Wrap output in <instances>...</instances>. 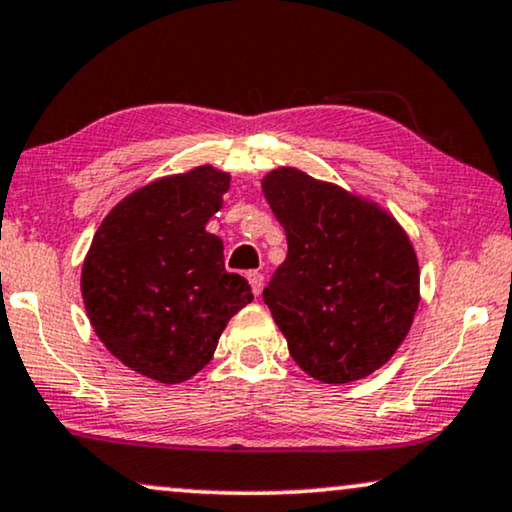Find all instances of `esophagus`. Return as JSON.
<instances>
[{
    "label": "esophagus",
    "mask_w": 512,
    "mask_h": 512,
    "mask_svg": "<svg viewBox=\"0 0 512 512\" xmlns=\"http://www.w3.org/2000/svg\"><path fill=\"white\" fill-rule=\"evenodd\" d=\"M248 281H250L252 292H255V295L260 297L262 295V288H264V274H260V271H250Z\"/></svg>",
    "instance_id": "34e87169"
}]
</instances>
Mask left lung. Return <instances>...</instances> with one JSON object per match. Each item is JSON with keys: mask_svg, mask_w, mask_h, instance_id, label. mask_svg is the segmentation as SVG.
Masks as SVG:
<instances>
[{"mask_svg": "<svg viewBox=\"0 0 512 512\" xmlns=\"http://www.w3.org/2000/svg\"><path fill=\"white\" fill-rule=\"evenodd\" d=\"M288 257L262 297L290 356L323 384L365 379L393 358L419 306L410 236L384 208L283 166L262 180Z\"/></svg>", "mask_w": 512, "mask_h": 512, "instance_id": "8db88e82", "label": "left lung"}]
</instances>
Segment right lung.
Returning a JSON list of instances; mask_svg holds the SVG:
<instances>
[{
	"label": "right lung",
	"mask_w": 512,
	"mask_h": 512,
	"mask_svg": "<svg viewBox=\"0 0 512 512\" xmlns=\"http://www.w3.org/2000/svg\"><path fill=\"white\" fill-rule=\"evenodd\" d=\"M229 180L213 166L161 177L119 201L95 231L81 269L88 320L142 377H194L229 318L252 302L248 281L224 269V245L206 231Z\"/></svg>",
	"instance_id": "add662e5"
}]
</instances>
